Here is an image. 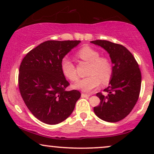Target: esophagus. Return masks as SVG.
I'll return each instance as SVG.
<instances>
[{
  "label": "esophagus",
  "mask_w": 154,
  "mask_h": 154,
  "mask_svg": "<svg viewBox=\"0 0 154 154\" xmlns=\"http://www.w3.org/2000/svg\"><path fill=\"white\" fill-rule=\"evenodd\" d=\"M81 96H82V98H86V97H90L91 95L89 94H85V93H82V94H81Z\"/></svg>",
  "instance_id": "1"
}]
</instances>
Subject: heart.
<instances>
[{
    "label": "heart",
    "instance_id": "1",
    "mask_svg": "<svg viewBox=\"0 0 154 154\" xmlns=\"http://www.w3.org/2000/svg\"><path fill=\"white\" fill-rule=\"evenodd\" d=\"M77 56L83 61L90 63L87 77L79 80L75 85V88L84 92H90L99 86L100 82L106 83L113 75V66L110 60L100 57L98 51L91 47H83L77 51ZM63 75L71 81L78 79L75 64L68 58H63L61 62Z\"/></svg>",
    "mask_w": 154,
    "mask_h": 154
}]
</instances>
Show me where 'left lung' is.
<instances>
[{
    "instance_id": "obj_1",
    "label": "left lung",
    "mask_w": 154,
    "mask_h": 154,
    "mask_svg": "<svg viewBox=\"0 0 154 154\" xmlns=\"http://www.w3.org/2000/svg\"><path fill=\"white\" fill-rule=\"evenodd\" d=\"M91 43L109 53L113 63V75L106 94L98 93L100 104L93 109L98 117L109 122H116L131 112L138 100L141 87V72L131 53L120 44L97 40Z\"/></svg>"
}]
</instances>
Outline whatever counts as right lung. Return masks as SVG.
<instances>
[{
    "mask_svg": "<svg viewBox=\"0 0 154 154\" xmlns=\"http://www.w3.org/2000/svg\"><path fill=\"white\" fill-rule=\"evenodd\" d=\"M79 40H48L27 53L19 73V89L23 100L37 119L56 125L67 119L80 98L77 90L67 91L69 83L63 75V58Z\"/></svg>",
    "mask_w": 154,
    "mask_h": 154,
    "instance_id": "1",
    "label": "right lung"
}]
</instances>
